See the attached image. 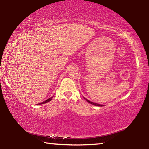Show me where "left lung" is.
Instances as JSON below:
<instances>
[{
	"label": "left lung",
	"mask_w": 149,
	"mask_h": 149,
	"mask_svg": "<svg viewBox=\"0 0 149 149\" xmlns=\"http://www.w3.org/2000/svg\"><path fill=\"white\" fill-rule=\"evenodd\" d=\"M84 99H85V100H86L87 102H88L90 103V104H93V105H95V106H98V107H102V105H101V104H97V103L93 102H91V101H90V100H87V99H85V98H84Z\"/></svg>",
	"instance_id": "1"
}]
</instances>
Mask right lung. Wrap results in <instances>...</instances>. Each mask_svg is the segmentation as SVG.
Segmentation results:
<instances>
[{"label": "right lung", "instance_id": "add662e5", "mask_svg": "<svg viewBox=\"0 0 149 149\" xmlns=\"http://www.w3.org/2000/svg\"><path fill=\"white\" fill-rule=\"evenodd\" d=\"M52 99V97H50V99H47V100H45V101H43L42 102H40L39 104H45V103H47V102H49V101H50V100H51Z\"/></svg>", "mask_w": 149, "mask_h": 149}]
</instances>
